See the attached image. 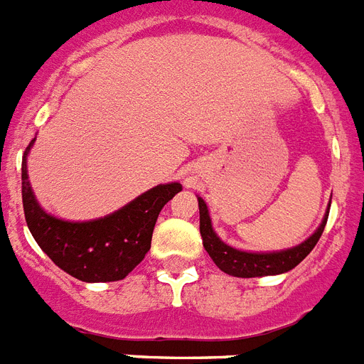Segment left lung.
I'll return each mask as SVG.
<instances>
[{"label": "left lung", "instance_id": "1", "mask_svg": "<svg viewBox=\"0 0 364 364\" xmlns=\"http://www.w3.org/2000/svg\"><path fill=\"white\" fill-rule=\"evenodd\" d=\"M198 208H200V233H202L203 239V249L208 250L215 265L224 273L232 274V277L252 279V277L286 273L289 269H294L295 265H299L312 252L316 243L320 241L321 233H323V228L327 224V217H329L331 203L327 208V215L321 220L320 228L316 230L306 241H303L297 247H291V249L274 250V252H247V250L233 249L224 241H220V237L215 233L208 205L200 196H198Z\"/></svg>", "mask_w": 364, "mask_h": 364}]
</instances>
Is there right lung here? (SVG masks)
Here are the masks:
<instances>
[{
    "label": "right lung",
    "mask_w": 364,
    "mask_h": 364,
    "mask_svg": "<svg viewBox=\"0 0 364 364\" xmlns=\"http://www.w3.org/2000/svg\"><path fill=\"white\" fill-rule=\"evenodd\" d=\"M33 141L22 159V202L26 223L38 247L59 269L82 282L125 279L151 249L159 213L181 185H156L112 215L70 223L48 215L35 200L28 177V153Z\"/></svg>",
    "instance_id": "add662e5"
}]
</instances>
